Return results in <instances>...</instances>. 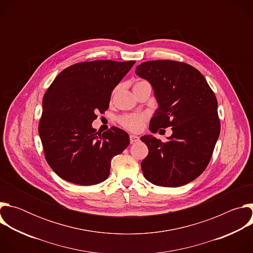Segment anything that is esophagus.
Wrapping results in <instances>:
<instances>
[{"label":"esophagus","mask_w":253,"mask_h":253,"mask_svg":"<svg viewBox=\"0 0 253 253\" xmlns=\"http://www.w3.org/2000/svg\"><path fill=\"white\" fill-rule=\"evenodd\" d=\"M137 141H139V137L134 135V134H130V142H131V144H133V143H135Z\"/></svg>","instance_id":"34e87169"}]
</instances>
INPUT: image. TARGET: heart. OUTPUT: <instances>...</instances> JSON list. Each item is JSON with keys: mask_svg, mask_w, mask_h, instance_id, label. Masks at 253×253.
Masks as SVG:
<instances>
[{"mask_svg": "<svg viewBox=\"0 0 253 253\" xmlns=\"http://www.w3.org/2000/svg\"><path fill=\"white\" fill-rule=\"evenodd\" d=\"M141 83H144V81L138 82L137 84H141ZM146 120H147V116L145 114H140V113H132V114L123 115L118 119L119 123L124 128H126L127 130H130V131H134V132L140 131L143 128V125L146 122Z\"/></svg>", "mask_w": 253, "mask_h": 253, "instance_id": "obj_1", "label": "heart"}]
</instances>
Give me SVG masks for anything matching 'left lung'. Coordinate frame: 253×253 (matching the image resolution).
Returning <instances> with one entry per match:
<instances>
[{
  "instance_id": "left-lung-1",
  "label": "left lung",
  "mask_w": 253,
  "mask_h": 253,
  "mask_svg": "<svg viewBox=\"0 0 253 253\" xmlns=\"http://www.w3.org/2000/svg\"><path fill=\"white\" fill-rule=\"evenodd\" d=\"M135 73L151 84L158 103L150 131L172 127L167 142L140 138L149 150L141 163L144 177L158 186L185 185L205 170L218 139L217 100L200 72L182 62H144Z\"/></svg>"
}]
</instances>
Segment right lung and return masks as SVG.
I'll return each mask as SVG.
<instances>
[{
    "instance_id": "obj_1",
    "label": "right lung",
    "mask_w": 253,
    "mask_h": 253,
    "mask_svg": "<svg viewBox=\"0 0 253 253\" xmlns=\"http://www.w3.org/2000/svg\"><path fill=\"white\" fill-rule=\"evenodd\" d=\"M135 61L100 60L72 65L55 78L43 98L39 124L46 160L68 182L94 185L110 174L111 160L129 145L117 127L96 133V113L109 108L114 88Z\"/></svg>"
}]
</instances>
